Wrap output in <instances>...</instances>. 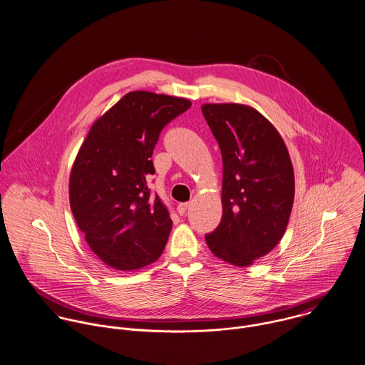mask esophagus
<instances>
[{
	"label": "esophagus",
	"mask_w": 365,
	"mask_h": 365,
	"mask_svg": "<svg viewBox=\"0 0 365 365\" xmlns=\"http://www.w3.org/2000/svg\"><path fill=\"white\" fill-rule=\"evenodd\" d=\"M187 208H189V202H180V204H178L176 211H178L180 215H185L186 211H187Z\"/></svg>",
	"instance_id": "34e87169"
}]
</instances>
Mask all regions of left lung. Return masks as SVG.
<instances>
[{
    "mask_svg": "<svg viewBox=\"0 0 365 365\" xmlns=\"http://www.w3.org/2000/svg\"><path fill=\"white\" fill-rule=\"evenodd\" d=\"M222 155V218L205 235L220 259L249 266L283 238L294 202V169L282 135L253 108L202 105Z\"/></svg>",
    "mask_w": 365,
    "mask_h": 365,
    "instance_id": "obj_1",
    "label": "left lung"
}]
</instances>
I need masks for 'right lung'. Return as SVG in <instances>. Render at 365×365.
I'll list each match as a JSON object with an SVG mask.
<instances>
[{"label": "right lung", "instance_id": "right-lung-1", "mask_svg": "<svg viewBox=\"0 0 365 365\" xmlns=\"http://www.w3.org/2000/svg\"><path fill=\"white\" fill-rule=\"evenodd\" d=\"M192 106L183 98L135 91L92 125L70 176L74 218L93 253L118 270L155 262L172 220L148 189L163 127Z\"/></svg>", "mask_w": 365, "mask_h": 365}]
</instances>
